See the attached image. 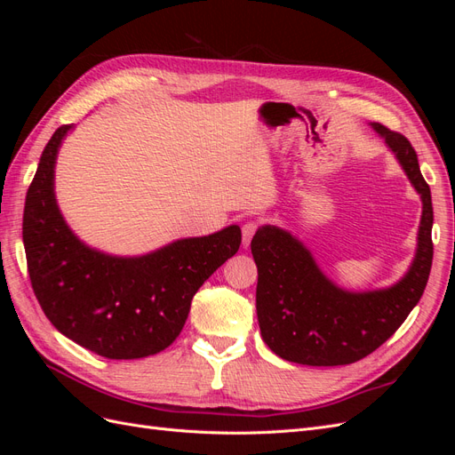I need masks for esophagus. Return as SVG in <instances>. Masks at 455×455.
<instances>
[{"instance_id": "esophagus-1", "label": "esophagus", "mask_w": 455, "mask_h": 455, "mask_svg": "<svg viewBox=\"0 0 455 455\" xmlns=\"http://www.w3.org/2000/svg\"><path fill=\"white\" fill-rule=\"evenodd\" d=\"M258 226H259V220H249V222H244V226H243V246L251 244Z\"/></svg>"}]
</instances>
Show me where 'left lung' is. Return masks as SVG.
Returning <instances> with one entry per match:
<instances>
[{
  "instance_id": "obj_1",
  "label": "left lung",
  "mask_w": 455,
  "mask_h": 455,
  "mask_svg": "<svg viewBox=\"0 0 455 455\" xmlns=\"http://www.w3.org/2000/svg\"><path fill=\"white\" fill-rule=\"evenodd\" d=\"M371 129L387 144L421 197L416 254L404 277L387 288L353 292L330 281L307 246L291 231L261 226L251 249L258 267L256 313L267 347L307 366H341L364 359L387 341L418 301L433 264V203L414 148L379 123Z\"/></svg>"
}]
</instances>
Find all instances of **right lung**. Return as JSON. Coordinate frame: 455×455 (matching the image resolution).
I'll return each mask as SVG.
<instances>
[{"label":"right lung","instance_id":"right-lung-1","mask_svg":"<svg viewBox=\"0 0 455 455\" xmlns=\"http://www.w3.org/2000/svg\"><path fill=\"white\" fill-rule=\"evenodd\" d=\"M54 131L26 194L22 241L36 298L60 334L106 359H142L182 332L201 284L239 251L241 228L178 239L142 256L85 244L54 196V164L66 134Z\"/></svg>","mask_w":455,"mask_h":455}]
</instances>
